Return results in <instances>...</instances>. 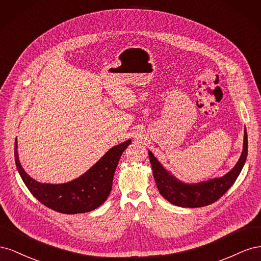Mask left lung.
<instances>
[{
	"label": "left lung",
	"instance_id": "obj_1",
	"mask_svg": "<svg viewBox=\"0 0 261 261\" xmlns=\"http://www.w3.org/2000/svg\"><path fill=\"white\" fill-rule=\"evenodd\" d=\"M148 152L156 187L164 198L178 207L198 208L208 206L220 199L234 184L247 159V133L245 129L243 151L235 167L222 177L208 179L200 183L187 184L178 180L162 167L151 151Z\"/></svg>",
	"mask_w": 261,
	"mask_h": 261
}]
</instances>
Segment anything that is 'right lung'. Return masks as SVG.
<instances>
[{
  "instance_id": "add662e5",
  "label": "right lung",
  "mask_w": 261,
  "mask_h": 261,
  "mask_svg": "<svg viewBox=\"0 0 261 261\" xmlns=\"http://www.w3.org/2000/svg\"><path fill=\"white\" fill-rule=\"evenodd\" d=\"M130 139L114 146L80 177L64 184H45L31 178L18 159L17 139L15 140V162L29 192L44 206L66 215L94 210L103 203L112 189L117 163Z\"/></svg>"
}]
</instances>
